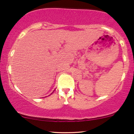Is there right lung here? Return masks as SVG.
<instances>
[{
	"label": "right lung",
	"mask_w": 134,
	"mask_h": 134,
	"mask_svg": "<svg viewBox=\"0 0 134 134\" xmlns=\"http://www.w3.org/2000/svg\"><path fill=\"white\" fill-rule=\"evenodd\" d=\"M52 93H53V92H52Z\"/></svg>",
	"instance_id": "1"
}]
</instances>
